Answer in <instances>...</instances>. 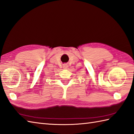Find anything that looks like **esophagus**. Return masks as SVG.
<instances>
[{
	"label": "esophagus",
	"instance_id": "1",
	"mask_svg": "<svg viewBox=\"0 0 134 134\" xmlns=\"http://www.w3.org/2000/svg\"><path fill=\"white\" fill-rule=\"evenodd\" d=\"M63 69H67V64H63Z\"/></svg>",
	"mask_w": 134,
	"mask_h": 134
}]
</instances>
